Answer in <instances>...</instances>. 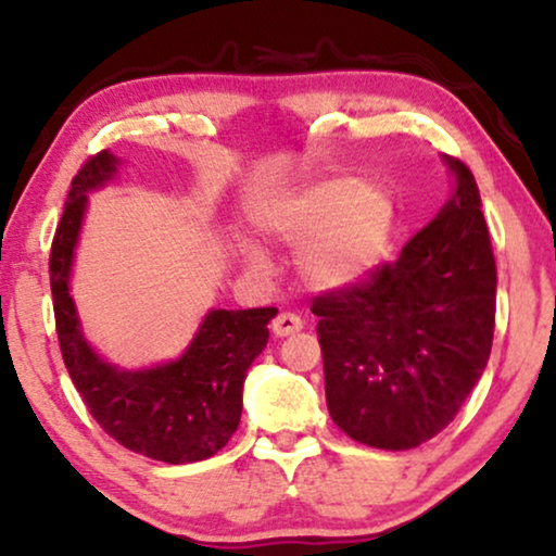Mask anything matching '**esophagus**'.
<instances>
[{"mask_svg":"<svg viewBox=\"0 0 556 556\" xmlns=\"http://www.w3.org/2000/svg\"><path fill=\"white\" fill-rule=\"evenodd\" d=\"M271 330H274V336H279V338L292 336V332L302 330V320L294 313H279L271 320Z\"/></svg>","mask_w":556,"mask_h":556,"instance_id":"1","label":"esophagus"}]
</instances>
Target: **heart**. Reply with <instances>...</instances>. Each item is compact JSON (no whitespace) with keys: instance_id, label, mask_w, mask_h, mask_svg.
<instances>
[{"instance_id":"obj_1","label":"heart","mask_w":556,"mask_h":556,"mask_svg":"<svg viewBox=\"0 0 556 556\" xmlns=\"http://www.w3.org/2000/svg\"><path fill=\"white\" fill-rule=\"evenodd\" d=\"M394 220V201L383 185L338 177L274 205L264 228L285 247L300 249V271L309 285L340 290L379 269Z\"/></svg>"}]
</instances>
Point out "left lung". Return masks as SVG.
Segmentation results:
<instances>
[{"instance_id":"1","label":"left lung","mask_w":556,"mask_h":556,"mask_svg":"<svg viewBox=\"0 0 556 556\" xmlns=\"http://www.w3.org/2000/svg\"><path fill=\"white\" fill-rule=\"evenodd\" d=\"M445 162L455 173L453 198L396 262L313 300L328 412L368 447L412 450L440 434L491 355V236L470 167Z\"/></svg>"}]
</instances>
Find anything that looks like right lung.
<instances>
[{"instance_id":"add662e5","label":"right lung","mask_w":556,"mask_h":556,"mask_svg":"<svg viewBox=\"0 0 556 556\" xmlns=\"http://www.w3.org/2000/svg\"><path fill=\"white\" fill-rule=\"evenodd\" d=\"M114 173L116 160L106 150L80 165L50 247V290L63 364L91 417L118 445L169 465L205 460L226 447L239 427L243 379L269 340L266 325L277 307L213 309L182 358L167 366L122 371L103 364L80 336L68 274L86 192Z\"/></svg>"}]
</instances>
